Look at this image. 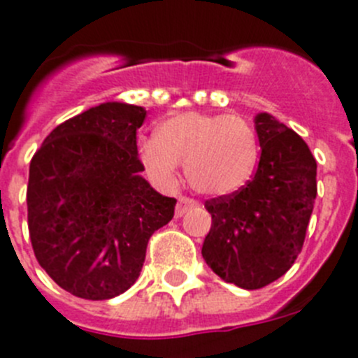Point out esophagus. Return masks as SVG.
Wrapping results in <instances>:
<instances>
[{
  "label": "esophagus",
  "mask_w": 358,
  "mask_h": 358,
  "mask_svg": "<svg viewBox=\"0 0 358 358\" xmlns=\"http://www.w3.org/2000/svg\"><path fill=\"white\" fill-rule=\"evenodd\" d=\"M192 207H196V201L192 198H187V196L178 198V203H176V217H182V215Z\"/></svg>",
  "instance_id": "esophagus-1"
}]
</instances>
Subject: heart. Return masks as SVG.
<instances>
[{"mask_svg": "<svg viewBox=\"0 0 358 358\" xmlns=\"http://www.w3.org/2000/svg\"><path fill=\"white\" fill-rule=\"evenodd\" d=\"M141 160L157 180L171 183L178 164L192 189L230 196L251 180L259 162L257 134L246 119L228 114L185 112L167 119L157 139L141 146Z\"/></svg>", "mask_w": 358, "mask_h": 358, "instance_id": "obj_1", "label": "heart"}]
</instances>
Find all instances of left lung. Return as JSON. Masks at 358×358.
Returning <instances> with one entry per match:
<instances>
[{
	"label": "left lung",
	"instance_id": "8db88e82",
	"mask_svg": "<svg viewBox=\"0 0 358 358\" xmlns=\"http://www.w3.org/2000/svg\"><path fill=\"white\" fill-rule=\"evenodd\" d=\"M260 160L253 178L230 196L205 201L212 215L201 255L237 287L262 289L291 269L303 248L317 194V164L294 130L257 114Z\"/></svg>",
	"mask_w": 358,
	"mask_h": 358
}]
</instances>
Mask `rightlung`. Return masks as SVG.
Wrapping results in <instances>:
<instances>
[{
	"label": "right lung",
	"mask_w": 358,
	"mask_h": 358,
	"mask_svg": "<svg viewBox=\"0 0 358 358\" xmlns=\"http://www.w3.org/2000/svg\"><path fill=\"white\" fill-rule=\"evenodd\" d=\"M146 110L101 103L59 124L30 162L31 248L64 291L110 299L139 278L148 241L175 215V198L141 176L137 130Z\"/></svg>",
	"instance_id": "1"
}]
</instances>
